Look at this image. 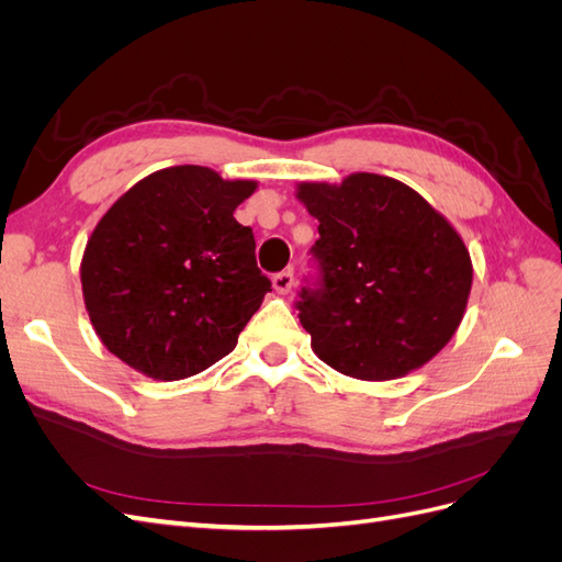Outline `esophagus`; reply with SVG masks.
I'll list each match as a JSON object with an SVG mask.
<instances>
[{
    "instance_id": "34e87169",
    "label": "esophagus",
    "mask_w": 562,
    "mask_h": 562,
    "mask_svg": "<svg viewBox=\"0 0 562 562\" xmlns=\"http://www.w3.org/2000/svg\"><path fill=\"white\" fill-rule=\"evenodd\" d=\"M271 283H274V291L281 293V295L291 293V288H293V283H295L293 271H291V269H288V271H279V274H274V279H271Z\"/></svg>"
}]
</instances>
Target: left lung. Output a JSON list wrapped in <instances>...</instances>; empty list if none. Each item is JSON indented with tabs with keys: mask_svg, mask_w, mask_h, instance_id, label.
Wrapping results in <instances>:
<instances>
[{
	"mask_svg": "<svg viewBox=\"0 0 562 562\" xmlns=\"http://www.w3.org/2000/svg\"><path fill=\"white\" fill-rule=\"evenodd\" d=\"M318 220L316 274L297 316L323 363L356 380L403 378L443 349L471 293L469 250L411 187L375 173L302 182Z\"/></svg>",
	"mask_w": 562,
	"mask_h": 562,
	"instance_id": "1",
	"label": "left lung"
}]
</instances>
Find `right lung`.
I'll return each mask as SVG.
<instances>
[{"label": "right lung", "mask_w": 562, "mask_h": 562, "mask_svg": "<svg viewBox=\"0 0 562 562\" xmlns=\"http://www.w3.org/2000/svg\"><path fill=\"white\" fill-rule=\"evenodd\" d=\"M252 180L206 166L164 168L95 225L81 260L83 302L103 345L155 380H182L227 356L271 281L234 211Z\"/></svg>", "instance_id": "add662e5"}]
</instances>
